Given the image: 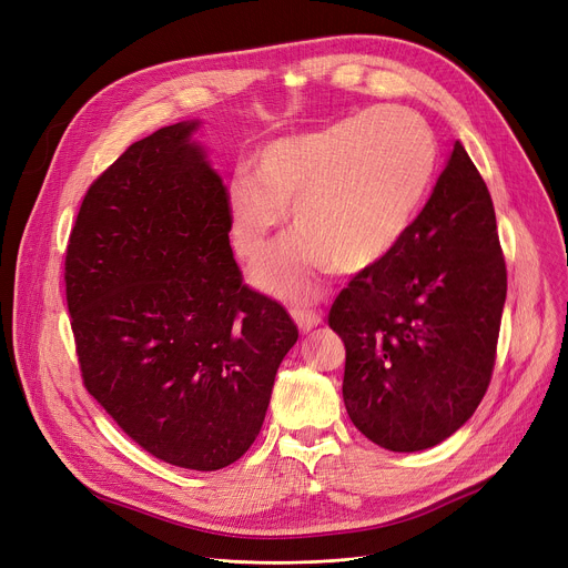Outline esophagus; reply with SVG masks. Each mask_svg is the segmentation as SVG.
<instances>
[{
    "label": "esophagus",
    "mask_w": 568,
    "mask_h": 568,
    "mask_svg": "<svg viewBox=\"0 0 568 568\" xmlns=\"http://www.w3.org/2000/svg\"><path fill=\"white\" fill-rule=\"evenodd\" d=\"M291 316H293V321L297 323V327L303 329V332H310L312 327H316L323 321V312L316 310V307H307V305L305 307L303 305L293 307Z\"/></svg>",
    "instance_id": "34e87169"
}]
</instances>
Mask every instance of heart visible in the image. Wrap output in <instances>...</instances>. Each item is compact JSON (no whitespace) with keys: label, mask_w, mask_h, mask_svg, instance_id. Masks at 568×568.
<instances>
[{"label":"heart","mask_w":568,"mask_h":568,"mask_svg":"<svg viewBox=\"0 0 568 568\" xmlns=\"http://www.w3.org/2000/svg\"><path fill=\"white\" fill-rule=\"evenodd\" d=\"M430 125L408 108H376L323 130L280 138L229 185L231 243L245 261L268 250L291 209L297 236L254 271L258 286L305 293L332 265L362 273L410 229L436 174Z\"/></svg>","instance_id":"b5f03b06"}]
</instances>
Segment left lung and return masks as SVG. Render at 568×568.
Listing matches in <instances>:
<instances>
[{
  "instance_id": "8db88e82",
  "label": "left lung",
  "mask_w": 568,
  "mask_h": 568,
  "mask_svg": "<svg viewBox=\"0 0 568 568\" xmlns=\"http://www.w3.org/2000/svg\"><path fill=\"white\" fill-rule=\"evenodd\" d=\"M507 297L490 192L460 142L422 213L329 307L346 346L344 404L389 452L449 438L488 389Z\"/></svg>"
}]
</instances>
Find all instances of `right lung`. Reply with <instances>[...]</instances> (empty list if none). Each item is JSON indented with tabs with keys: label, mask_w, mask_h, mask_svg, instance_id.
Returning <instances> with one entry per match:
<instances>
[{
	"label": "right lung",
	"mask_w": 568,
	"mask_h": 568,
	"mask_svg": "<svg viewBox=\"0 0 568 568\" xmlns=\"http://www.w3.org/2000/svg\"><path fill=\"white\" fill-rule=\"evenodd\" d=\"M194 128L155 130L89 185L63 282L87 392L151 456L211 473L258 436L297 327L243 282Z\"/></svg>",
	"instance_id": "add662e5"
}]
</instances>
